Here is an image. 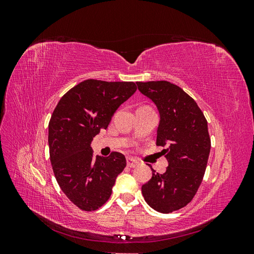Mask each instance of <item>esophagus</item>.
<instances>
[{"label":"esophagus","mask_w":254,"mask_h":254,"mask_svg":"<svg viewBox=\"0 0 254 254\" xmlns=\"http://www.w3.org/2000/svg\"><path fill=\"white\" fill-rule=\"evenodd\" d=\"M137 164H139V163H137L134 159H132V158H127V166H128V167L133 168V167L137 166Z\"/></svg>","instance_id":"esophagus-1"}]
</instances>
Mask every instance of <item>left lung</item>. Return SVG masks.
Listing matches in <instances>:
<instances>
[{"instance_id":"left-lung-1","label":"left lung","mask_w":254,"mask_h":254,"mask_svg":"<svg viewBox=\"0 0 254 254\" xmlns=\"http://www.w3.org/2000/svg\"><path fill=\"white\" fill-rule=\"evenodd\" d=\"M136 84L158 107L157 146L166 147L161 153L168 161L164 174L151 168L142 194L153 210L172 213L193 200L202 182L211 150L207 122L197 103L176 84L166 80Z\"/></svg>"}]
</instances>
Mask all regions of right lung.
I'll return each instance as SVG.
<instances>
[{
    "label": "right lung",
    "mask_w": 254,
    "mask_h": 254,
    "mask_svg": "<svg viewBox=\"0 0 254 254\" xmlns=\"http://www.w3.org/2000/svg\"><path fill=\"white\" fill-rule=\"evenodd\" d=\"M136 91L133 81L87 79L60 98L49 123L50 159L61 190L80 210L91 212L111 196L125 156L93 157L91 142L107 129L119 107Z\"/></svg>",
    "instance_id": "add662e5"
}]
</instances>
